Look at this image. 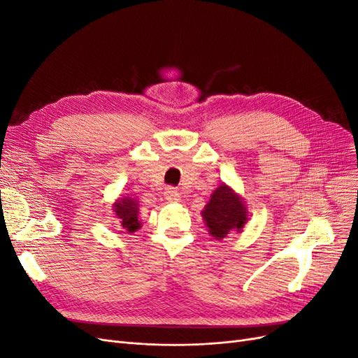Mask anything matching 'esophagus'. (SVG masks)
<instances>
[{"instance_id": "1", "label": "esophagus", "mask_w": 358, "mask_h": 358, "mask_svg": "<svg viewBox=\"0 0 358 358\" xmlns=\"http://www.w3.org/2000/svg\"><path fill=\"white\" fill-rule=\"evenodd\" d=\"M164 197L167 201H178L180 199V194L175 187H169L164 191Z\"/></svg>"}]
</instances>
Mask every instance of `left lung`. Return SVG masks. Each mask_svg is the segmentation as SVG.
I'll use <instances>...</instances> for the list:
<instances>
[{
  "label": "left lung",
  "instance_id": "left-lung-1",
  "mask_svg": "<svg viewBox=\"0 0 358 358\" xmlns=\"http://www.w3.org/2000/svg\"><path fill=\"white\" fill-rule=\"evenodd\" d=\"M201 213L206 225L209 227V233L216 241L224 239L233 230L239 231L248 220L242 200L225 185L216 188Z\"/></svg>",
  "mask_w": 358,
  "mask_h": 358
}]
</instances>
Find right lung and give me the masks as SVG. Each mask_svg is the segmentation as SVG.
I'll return each instance as SVG.
<instances>
[{"label": "right lung", "instance_id": "right-lung-1", "mask_svg": "<svg viewBox=\"0 0 358 358\" xmlns=\"http://www.w3.org/2000/svg\"><path fill=\"white\" fill-rule=\"evenodd\" d=\"M137 210H138L137 203L129 197L121 199V200H117V203H115L116 216L119 218V222H121V225L127 231L133 233L140 227V222L137 218V213H138Z\"/></svg>", "mask_w": 358, "mask_h": 358}]
</instances>
